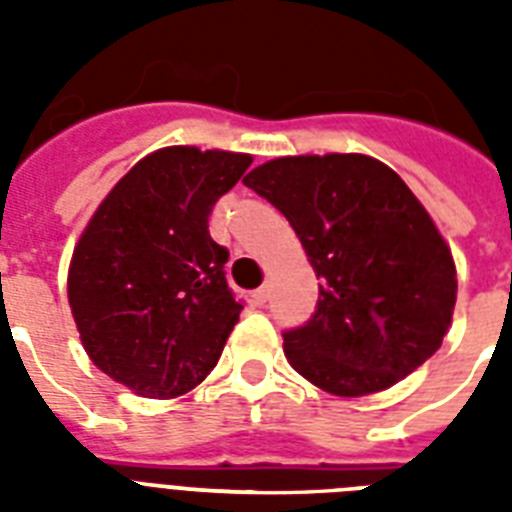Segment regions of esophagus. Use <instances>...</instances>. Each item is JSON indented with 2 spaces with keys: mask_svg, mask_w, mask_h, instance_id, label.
<instances>
[{
  "mask_svg": "<svg viewBox=\"0 0 512 512\" xmlns=\"http://www.w3.org/2000/svg\"><path fill=\"white\" fill-rule=\"evenodd\" d=\"M268 300H271V289H268V284H265V287H260L255 292V303L265 305V303H268Z\"/></svg>",
  "mask_w": 512,
  "mask_h": 512,
  "instance_id": "obj_1",
  "label": "esophagus"
}]
</instances>
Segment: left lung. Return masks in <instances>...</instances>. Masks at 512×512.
Wrapping results in <instances>:
<instances>
[{"label": "left lung", "instance_id": "obj_1", "mask_svg": "<svg viewBox=\"0 0 512 512\" xmlns=\"http://www.w3.org/2000/svg\"><path fill=\"white\" fill-rule=\"evenodd\" d=\"M244 185L287 217L319 284L284 332L289 364L335 396L377 393L425 364L452 324V252L417 196L372 156H284Z\"/></svg>", "mask_w": 512, "mask_h": 512}]
</instances>
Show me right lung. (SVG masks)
<instances>
[{
  "mask_svg": "<svg viewBox=\"0 0 512 512\" xmlns=\"http://www.w3.org/2000/svg\"><path fill=\"white\" fill-rule=\"evenodd\" d=\"M249 164L247 154L162 148L114 185L76 244L68 303L84 350L138 396L196 388L239 321L209 215Z\"/></svg>",
  "mask_w": 512,
  "mask_h": 512,
  "instance_id": "obj_1",
  "label": "right lung"
}]
</instances>
